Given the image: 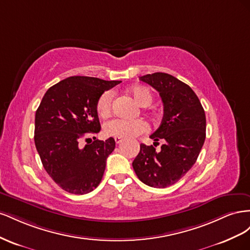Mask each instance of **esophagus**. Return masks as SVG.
Listing matches in <instances>:
<instances>
[{"mask_svg":"<svg viewBox=\"0 0 250 250\" xmlns=\"http://www.w3.org/2000/svg\"><path fill=\"white\" fill-rule=\"evenodd\" d=\"M115 141H116V143H117V144H120V143H122V141H123V140L121 139V138L116 137V138H115Z\"/></svg>","mask_w":250,"mask_h":250,"instance_id":"obj_1","label":"esophagus"}]
</instances>
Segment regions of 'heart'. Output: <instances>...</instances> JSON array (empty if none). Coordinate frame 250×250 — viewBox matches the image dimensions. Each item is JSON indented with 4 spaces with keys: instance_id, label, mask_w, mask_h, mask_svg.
<instances>
[{
    "instance_id": "obj_1",
    "label": "heart",
    "mask_w": 250,
    "mask_h": 250,
    "mask_svg": "<svg viewBox=\"0 0 250 250\" xmlns=\"http://www.w3.org/2000/svg\"><path fill=\"white\" fill-rule=\"evenodd\" d=\"M131 94L134 100L143 107L149 106L153 101V95L145 86H133L131 88ZM112 98L113 93L111 90L104 92L97 101V111L99 116L105 118L107 117L112 106ZM149 126L145 120L134 119L127 120L122 118H115L104 125V132L110 137H118L121 139H132L147 132Z\"/></svg>"
}]
</instances>
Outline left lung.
I'll return each instance as SVG.
<instances>
[{
  "label": "left lung",
  "mask_w": 250,
  "mask_h": 250,
  "mask_svg": "<svg viewBox=\"0 0 250 250\" xmlns=\"http://www.w3.org/2000/svg\"><path fill=\"white\" fill-rule=\"evenodd\" d=\"M140 79L155 88L162 98V124L150 138L154 146L160 140L165 144L161 151L141 144L132 167L145 185L167 188L177 183L197 161L206 140V113L194 90L172 75L153 73Z\"/></svg>",
  "instance_id": "8db88e82"
}]
</instances>
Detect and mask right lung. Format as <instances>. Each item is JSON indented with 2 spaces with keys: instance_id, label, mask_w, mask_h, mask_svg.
<instances>
[{
  "instance_id": "obj_1",
  "label": "right lung",
  "mask_w": 250,
  "mask_h": 250,
  "mask_svg": "<svg viewBox=\"0 0 250 250\" xmlns=\"http://www.w3.org/2000/svg\"><path fill=\"white\" fill-rule=\"evenodd\" d=\"M120 82L73 76L44 94L35 113V147L44 170L62 190L83 195L101 183L116 142L112 138L92 142L87 137L101 129L98 99ZM83 138L88 142L84 146Z\"/></svg>"
}]
</instances>
